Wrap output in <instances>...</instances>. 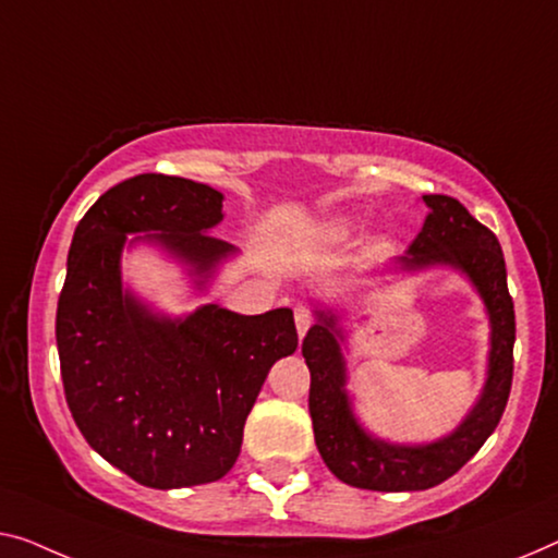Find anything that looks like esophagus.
Wrapping results in <instances>:
<instances>
[{"label":"esophagus","mask_w":558,"mask_h":558,"mask_svg":"<svg viewBox=\"0 0 558 558\" xmlns=\"http://www.w3.org/2000/svg\"><path fill=\"white\" fill-rule=\"evenodd\" d=\"M313 326V311L307 305H295V328H298V336H305L307 328Z\"/></svg>","instance_id":"obj_1"}]
</instances>
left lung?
Segmentation results:
<instances>
[{
    "label": "left lung",
    "instance_id": "8db88e82",
    "mask_svg": "<svg viewBox=\"0 0 558 558\" xmlns=\"http://www.w3.org/2000/svg\"><path fill=\"white\" fill-rule=\"evenodd\" d=\"M430 207L418 238L401 257L405 270L453 265L471 278L492 318V359L484 396L451 436L428 446H393L359 426L345 396V363L336 318L318 313L303 338V359L311 368L307 409L315 446L328 469L348 486L368 492H426L469 463L501 421L513 380L517 315L506 286L504 251L492 230L473 218L456 197L423 195Z\"/></svg>",
    "mask_w": 558,
    "mask_h": 558
}]
</instances>
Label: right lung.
<instances>
[{
  "label": "right lung",
  "instance_id": "obj_1",
  "mask_svg": "<svg viewBox=\"0 0 558 558\" xmlns=\"http://www.w3.org/2000/svg\"><path fill=\"white\" fill-rule=\"evenodd\" d=\"M220 220L222 195L210 185L135 174L89 207L66 255L57 303L66 405L87 444L149 488L226 476L265 376L298 348L290 307L238 315L203 305L168 320L122 293L128 232H155L147 240L207 276L232 253L207 232Z\"/></svg>",
  "mask_w": 558,
  "mask_h": 558
}]
</instances>
